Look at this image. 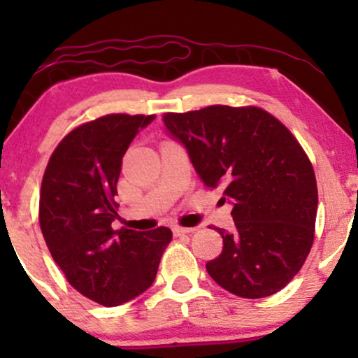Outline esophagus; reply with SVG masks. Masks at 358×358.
Instances as JSON below:
<instances>
[{
  "label": "esophagus",
  "mask_w": 358,
  "mask_h": 358,
  "mask_svg": "<svg viewBox=\"0 0 358 358\" xmlns=\"http://www.w3.org/2000/svg\"><path fill=\"white\" fill-rule=\"evenodd\" d=\"M195 231V229H188V227H180V225H176V227H173V234L176 237L178 236H185V234H190Z\"/></svg>",
  "instance_id": "34e87169"
}]
</instances>
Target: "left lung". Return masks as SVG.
<instances>
[{
	"mask_svg": "<svg viewBox=\"0 0 358 358\" xmlns=\"http://www.w3.org/2000/svg\"><path fill=\"white\" fill-rule=\"evenodd\" d=\"M207 188L232 200L236 229L207 262L217 285L241 298L278 293L305 264L315 239L318 188L310 158L287 127L256 106L165 113Z\"/></svg>",
	"mask_w": 358,
	"mask_h": 358,
	"instance_id": "1",
	"label": "left lung"
}]
</instances>
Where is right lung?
I'll use <instances>...</instances> for the list:
<instances>
[{
	"mask_svg": "<svg viewBox=\"0 0 358 358\" xmlns=\"http://www.w3.org/2000/svg\"><path fill=\"white\" fill-rule=\"evenodd\" d=\"M155 114H108L77 126L53 150L40 190L38 220L53 261L72 287L117 306L153 285L173 234L114 231L122 156Z\"/></svg>",
	"mask_w": 358,
	"mask_h": 358,
	"instance_id": "obj_1",
	"label": "right lung"
}]
</instances>
